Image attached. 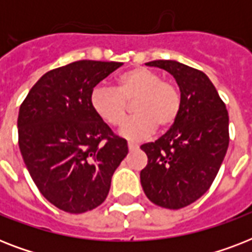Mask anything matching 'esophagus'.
<instances>
[{
    "label": "esophagus",
    "mask_w": 252,
    "mask_h": 252,
    "mask_svg": "<svg viewBox=\"0 0 252 252\" xmlns=\"http://www.w3.org/2000/svg\"><path fill=\"white\" fill-rule=\"evenodd\" d=\"M138 146L136 145V144H133V142H128V149H129L130 152H132V150H136Z\"/></svg>",
    "instance_id": "obj_1"
}]
</instances>
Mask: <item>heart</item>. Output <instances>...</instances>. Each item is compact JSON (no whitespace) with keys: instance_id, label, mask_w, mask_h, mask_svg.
<instances>
[{"instance_id":"heart-1","label":"heart","mask_w":252,"mask_h":252,"mask_svg":"<svg viewBox=\"0 0 252 252\" xmlns=\"http://www.w3.org/2000/svg\"><path fill=\"white\" fill-rule=\"evenodd\" d=\"M132 102L136 115L122 126L120 134L133 141L150 136L156 126L161 130L170 129L182 108L178 87L144 66L120 74L116 89L99 84L90 93L93 111L111 126H119L126 122Z\"/></svg>"}]
</instances>
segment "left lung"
I'll return each mask as SVG.
<instances>
[{"instance_id": "8db88e82", "label": "left lung", "mask_w": 252, "mask_h": 252, "mask_svg": "<svg viewBox=\"0 0 252 252\" xmlns=\"http://www.w3.org/2000/svg\"><path fill=\"white\" fill-rule=\"evenodd\" d=\"M146 65L165 69L175 78L182 108L162 137L141 145L148 156L140 172L141 186L156 205L180 209L200 199L213 183L229 146V115L201 70L174 60Z\"/></svg>"}]
</instances>
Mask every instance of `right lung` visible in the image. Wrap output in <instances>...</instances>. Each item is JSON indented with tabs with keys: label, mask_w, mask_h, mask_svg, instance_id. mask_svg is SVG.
I'll return each instance as SVG.
<instances>
[{
	"label": "right lung",
	"mask_w": 252,
	"mask_h": 252,
	"mask_svg": "<svg viewBox=\"0 0 252 252\" xmlns=\"http://www.w3.org/2000/svg\"><path fill=\"white\" fill-rule=\"evenodd\" d=\"M122 63L81 60L45 73L18 115L22 157L39 191L68 213L106 200L128 145L90 106V93Z\"/></svg>",
	"instance_id": "obj_1"
}]
</instances>
